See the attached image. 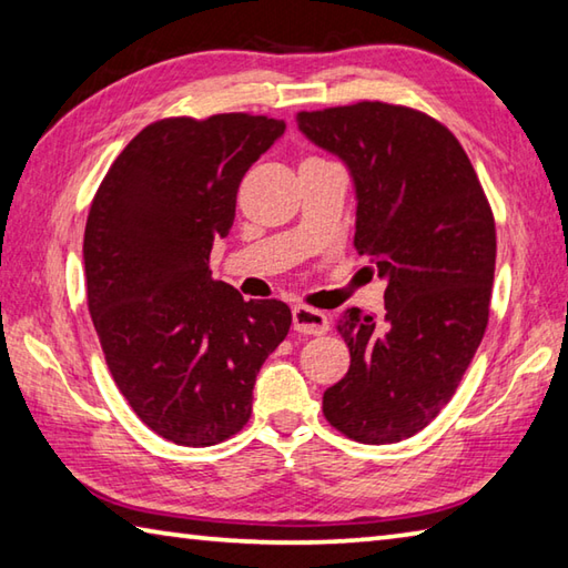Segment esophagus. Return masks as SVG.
Segmentation results:
<instances>
[{
    "mask_svg": "<svg viewBox=\"0 0 568 568\" xmlns=\"http://www.w3.org/2000/svg\"><path fill=\"white\" fill-rule=\"evenodd\" d=\"M293 327H295V333H301V335H323V333H327L329 320L323 311H315V307L295 305L293 307Z\"/></svg>",
    "mask_w": 568,
    "mask_h": 568,
    "instance_id": "esophagus-1",
    "label": "esophagus"
}]
</instances>
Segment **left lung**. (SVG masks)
Segmentation results:
<instances>
[{
	"label": "left lung",
	"instance_id": "obj_1",
	"mask_svg": "<svg viewBox=\"0 0 568 568\" xmlns=\"http://www.w3.org/2000/svg\"><path fill=\"white\" fill-rule=\"evenodd\" d=\"M355 183V248L385 277V317L349 307V369L323 415L363 445L425 429L455 395L489 320L497 231L462 143L417 109L357 101L297 113Z\"/></svg>",
	"mask_w": 568,
	"mask_h": 568
}]
</instances>
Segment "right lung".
<instances>
[{"label": "right lung", "mask_w": 568, "mask_h": 568, "mask_svg": "<svg viewBox=\"0 0 568 568\" xmlns=\"http://www.w3.org/2000/svg\"><path fill=\"white\" fill-rule=\"evenodd\" d=\"M285 121L253 113L149 123L111 163L84 231L87 301L113 383L183 447L245 427L261 365L291 329L281 301H243L209 257L235 195Z\"/></svg>", "instance_id": "1"}]
</instances>
